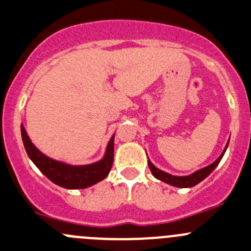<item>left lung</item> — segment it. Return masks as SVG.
<instances>
[{
    "label": "left lung",
    "mask_w": 251,
    "mask_h": 251,
    "mask_svg": "<svg viewBox=\"0 0 251 251\" xmlns=\"http://www.w3.org/2000/svg\"><path fill=\"white\" fill-rule=\"evenodd\" d=\"M228 143H229V140H228ZM228 143H226L223 152L219 155V157L216 160V161H214V163H212L211 165L206 166V168L200 169V170H197L196 173L191 174V175H188V176L170 175V174L165 173V171H161V170H159L157 168H155L150 160H148V165H149V169H150V171H151L152 175H154V177H156L157 180L164 181V182L169 183V185H171V186H175V187H192V186H196L197 183L201 182L202 180H204V178H206L207 176H208L209 174H211L212 171L217 168V165L219 164V161L222 160V157H223L224 152H226V148H228Z\"/></svg>",
    "instance_id": "left-lung-1"
}]
</instances>
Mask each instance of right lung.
<instances>
[{
  "label": "right lung",
  "instance_id": "obj_1",
  "mask_svg": "<svg viewBox=\"0 0 251 251\" xmlns=\"http://www.w3.org/2000/svg\"><path fill=\"white\" fill-rule=\"evenodd\" d=\"M21 133H22L23 144H25V151L29 159L55 185L69 188V190L86 188L106 178L111 171L112 164H113L114 135L108 142L104 156L100 161L88 164V165H70V164L51 159L38 150L28 137L23 124L21 126Z\"/></svg>",
  "mask_w": 251,
  "mask_h": 251
}]
</instances>
